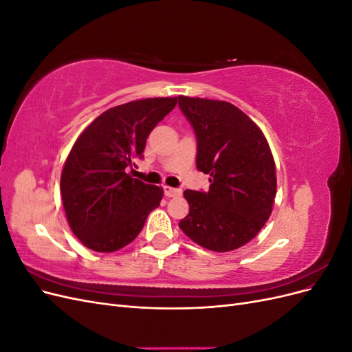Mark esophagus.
Returning a JSON list of instances; mask_svg holds the SVG:
<instances>
[{"instance_id":"esophagus-1","label":"esophagus","mask_w":352,"mask_h":352,"mask_svg":"<svg viewBox=\"0 0 352 352\" xmlns=\"http://www.w3.org/2000/svg\"><path fill=\"white\" fill-rule=\"evenodd\" d=\"M163 192H164V195H166V197L172 198V197H177V195H180V192H182V190H180V189H176V188H170V186H163Z\"/></svg>"}]
</instances>
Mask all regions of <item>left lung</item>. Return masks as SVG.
<instances>
[{"instance_id":"left-lung-1","label":"left lung","mask_w":352,"mask_h":352,"mask_svg":"<svg viewBox=\"0 0 352 352\" xmlns=\"http://www.w3.org/2000/svg\"><path fill=\"white\" fill-rule=\"evenodd\" d=\"M197 136V168L210 189L184 195L189 214L179 228L207 250L226 252L250 242L272 214L276 168L260 127L226 101L179 97Z\"/></svg>"}]
</instances>
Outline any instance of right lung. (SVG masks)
Listing matches in <instances>:
<instances>
[{"label":"right lung","mask_w":352,"mask_h":352,"mask_svg":"<svg viewBox=\"0 0 352 352\" xmlns=\"http://www.w3.org/2000/svg\"><path fill=\"white\" fill-rule=\"evenodd\" d=\"M177 98H146L100 114L74 142L60 189L70 229L85 247L113 252L131 243L163 189L127 170L144 158L148 135L175 109Z\"/></svg>","instance_id":"right-lung-1"}]
</instances>
